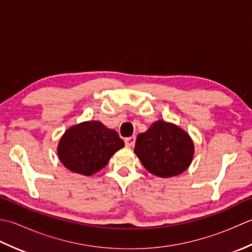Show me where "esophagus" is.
<instances>
[{
	"instance_id": "34e87169",
	"label": "esophagus",
	"mask_w": 252,
	"mask_h": 252,
	"mask_svg": "<svg viewBox=\"0 0 252 252\" xmlns=\"http://www.w3.org/2000/svg\"><path fill=\"white\" fill-rule=\"evenodd\" d=\"M135 142H136V137L133 135V136H130V137H126V140H125V143H126V146H129V147H133L135 145Z\"/></svg>"
}]
</instances>
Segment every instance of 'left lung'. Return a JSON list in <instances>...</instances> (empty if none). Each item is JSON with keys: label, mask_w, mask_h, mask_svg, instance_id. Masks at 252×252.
Returning <instances> with one entry per match:
<instances>
[{"label": "left lung", "mask_w": 252, "mask_h": 252, "mask_svg": "<svg viewBox=\"0 0 252 252\" xmlns=\"http://www.w3.org/2000/svg\"><path fill=\"white\" fill-rule=\"evenodd\" d=\"M134 153L148 172L172 178L189 169L195 146L189 133L179 126L158 120L137 135Z\"/></svg>", "instance_id": "8db88e82"}]
</instances>
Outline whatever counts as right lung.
Masks as SVG:
<instances>
[{
    "instance_id": "add662e5",
    "label": "right lung",
    "mask_w": 252,
    "mask_h": 252,
    "mask_svg": "<svg viewBox=\"0 0 252 252\" xmlns=\"http://www.w3.org/2000/svg\"><path fill=\"white\" fill-rule=\"evenodd\" d=\"M125 142L100 121H84L69 127L61 137L57 155L73 173L92 175L103 169Z\"/></svg>"
}]
</instances>
